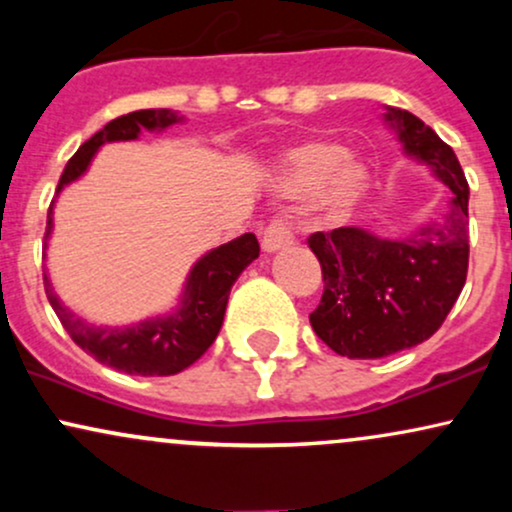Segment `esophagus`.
I'll return each instance as SVG.
<instances>
[{"label": "esophagus", "mask_w": 512, "mask_h": 512, "mask_svg": "<svg viewBox=\"0 0 512 512\" xmlns=\"http://www.w3.org/2000/svg\"><path fill=\"white\" fill-rule=\"evenodd\" d=\"M293 245V231L291 226L284 219H274L269 221V226L264 228L262 233V250L264 252H276L284 250Z\"/></svg>", "instance_id": "1"}]
</instances>
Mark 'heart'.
Segmentation results:
<instances>
[{
  "label": "heart",
  "mask_w": 512,
  "mask_h": 512,
  "mask_svg": "<svg viewBox=\"0 0 512 512\" xmlns=\"http://www.w3.org/2000/svg\"><path fill=\"white\" fill-rule=\"evenodd\" d=\"M281 187L291 195L310 192L313 214L325 223L344 221L366 197L370 168L358 154L327 139L296 144L281 156Z\"/></svg>",
  "instance_id": "obj_1"
}]
</instances>
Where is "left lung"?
<instances>
[{
	"instance_id": "left-lung-1",
	"label": "left lung",
	"mask_w": 512,
	"mask_h": 512,
	"mask_svg": "<svg viewBox=\"0 0 512 512\" xmlns=\"http://www.w3.org/2000/svg\"><path fill=\"white\" fill-rule=\"evenodd\" d=\"M385 125L404 154L450 187L438 221L397 240L344 226L313 233L322 301L310 325L339 356L383 358L426 342L460 296L469 264V185L455 151L409 110L385 108Z\"/></svg>"
}]
</instances>
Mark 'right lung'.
I'll return each instance as SVG.
<instances>
[{"instance_id": "add662e5", "label": "right lung", "mask_w": 512, "mask_h": 512, "mask_svg": "<svg viewBox=\"0 0 512 512\" xmlns=\"http://www.w3.org/2000/svg\"><path fill=\"white\" fill-rule=\"evenodd\" d=\"M178 122H185V115L168 108L137 110V113L122 115L108 122L101 132L93 134L69 158L60 185H57V195L86 173L93 156L98 154L103 144L132 142L142 134V129L163 132V129L178 125ZM52 207H55V202L50 204L48 211V233H45V238H50L52 226H55L52 223ZM257 257H260V243L252 233H245V236L231 240V243L209 250L207 255H202L192 264L175 310H170L166 315L146 317L142 322L125 327L93 325V322H86L84 317L74 315L60 301V296L52 291L50 276L43 274V279L52 310L60 317L62 327L74 339V344H79L88 356H93L103 366L122 370V373L129 375H175L192 366L214 344L216 334L223 325V313H226L231 286L236 284L243 269L250 262H255Z\"/></svg>"}]
</instances>
